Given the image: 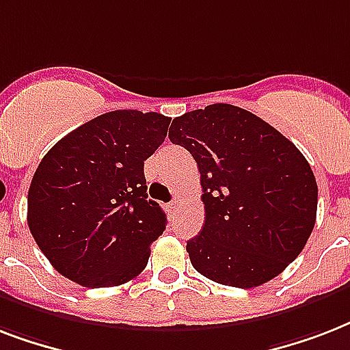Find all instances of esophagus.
Instances as JSON below:
<instances>
[{"mask_svg": "<svg viewBox=\"0 0 350 350\" xmlns=\"http://www.w3.org/2000/svg\"><path fill=\"white\" fill-rule=\"evenodd\" d=\"M180 203H181V200L180 198H174V200H172V202H170V208H172V211H178V207H180Z\"/></svg>", "mask_w": 350, "mask_h": 350, "instance_id": "obj_1", "label": "esophagus"}]
</instances>
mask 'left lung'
I'll return each instance as SVG.
<instances>
[{
  "label": "left lung",
  "instance_id": "1",
  "mask_svg": "<svg viewBox=\"0 0 350 350\" xmlns=\"http://www.w3.org/2000/svg\"><path fill=\"white\" fill-rule=\"evenodd\" d=\"M170 142L200 170L205 225L192 267L221 285L260 287L298 258L316 224L318 185L293 142L252 112L214 103L174 118Z\"/></svg>",
  "mask_w": 350,
  "mask_h": 350
}]
</instances>
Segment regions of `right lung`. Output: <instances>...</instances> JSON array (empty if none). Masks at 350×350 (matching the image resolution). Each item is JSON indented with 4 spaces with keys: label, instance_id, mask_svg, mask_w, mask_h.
Wrapping results in <instances>:
<instances>
[{
    "label": "right lung",
    "instance_id": "1",
    "mask_svg": "<svg viewBox=\"0 0 350 350\" xmlns=\"http://www.w3.org/2000/svg\"><path fill=\"white\" fill-rule=\"evenodd\" d=\"M170 118L112 111L62 137L29 189L27 221L52 267L83 287H116L147 267L167 216L147 200L143 163Z\"/></svg>",
    "mask_w": 350,
    "mask_h": 350
}]
</instances>
